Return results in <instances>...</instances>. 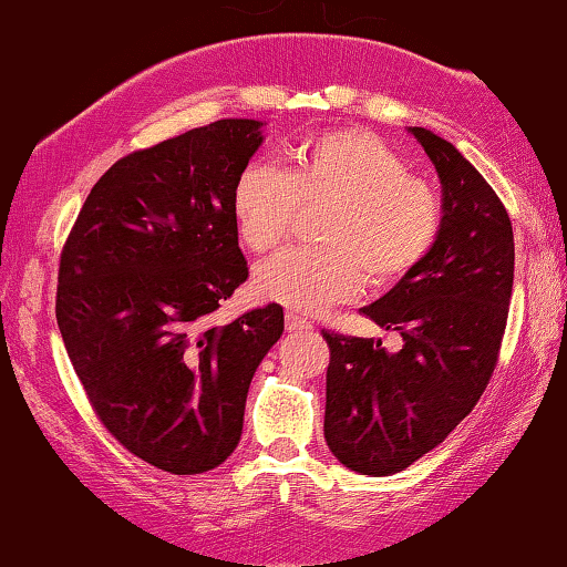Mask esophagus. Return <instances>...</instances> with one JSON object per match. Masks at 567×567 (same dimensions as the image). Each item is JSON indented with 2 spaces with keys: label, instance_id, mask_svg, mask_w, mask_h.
<instances>
[{
  "label": "esophagus",
  "instance_id": "1",
  "mask_svg": "<svg viewBox=\"0 0 567 567\" xmlns=\"http://www.w3.org/2000/svg\"><path fill=\"white\" fill-rule=\"evenodd\" d=\"M285 326H287V330H290V332H308V330H312V322L305 320L302 316H298V312H295V310H287L285 312Z\"/></svg>",
  "mask_w": 567,
  "mask_h": 567
}]
</instances>
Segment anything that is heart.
I'll return each instance as SVG.
<instances>
[{"label":"heart","instance_id":"obj_1","mask_svg":"<svg viewBox=\"0 0 567 567\" xmlns=\"http://www.w3.org/2000/svg\"><path fill=\"white\" fill-rule=\"evenodd\" d=\"M300 209H328L316 227L320 247L287 249L255 272L259 298L305 312L346 302L368 285H401L436 247L444 199L389 143L361 128L330 131L300 143L287 171L241 168L231 219L255 255L280 247Z\"/></svg>","mask_w":567,"mask_h":567}]
</instances>
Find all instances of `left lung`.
Here are the masks:
<instances>
[{
  "label": "left lung",
  "instance_id": "obj_1",
  "mask_svg": "<svg viewBox=\"0 0 567 567\" xmlns=\"http://www.w3.org/2000/svg\"><path fill=\"white\" fill-rule=\"evenodd\" d=\"M436 166L444 192V229L416 272L363 308L403 348L322 330L326 442L348 470L389 477L452 434L477 406L505 336L515 237L484 176L452 143L409 128Z\"/></svg>",
  "mask_w": 567,
  "mask_h": 567
}]
</instances>
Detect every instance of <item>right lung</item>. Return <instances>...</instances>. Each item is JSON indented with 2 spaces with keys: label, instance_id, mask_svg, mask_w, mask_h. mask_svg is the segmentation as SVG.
Here are the masks:
<instances>
[{
  "label": "right lung",
  "instance_id": "1",
  "mask_svg": "<svg viewBox=\"0 0 567 567\" xmlns=\"http://www.w3.org/2000/svg\"><path fill=\"white\" fill-rule=\"evenodd\" d=\"M259 128L224 118L115 161L60 255L58 326L90 406L171 474L209 472L235 452L251 375L285 330L277 302L209 326L249 275L231 188Z\"/></svg>",
  "mask_w": 567,
  "mask_h": 567
}]
</instances>
